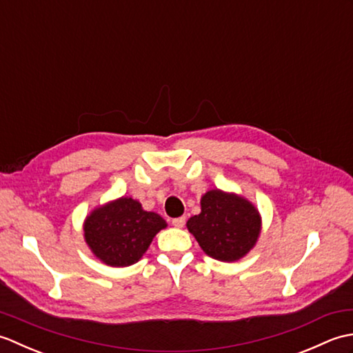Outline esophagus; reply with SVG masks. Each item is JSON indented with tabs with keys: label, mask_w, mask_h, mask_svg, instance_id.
<instances>
[{
	"label": "esophagus",
	"mask_w": 353,
	"mask_h": 353,
	"mask_svg": "<svg viewBox=\"0 0 353 353\" xmlns=\"http://www.w3.org/2000/svg\"><path fill=\"white\" fill-rule=\"evenodd\" d=\"M185 216H179V219H174L172 220V226L177 228V229H182L185 226Z\"/></svg>",
	"instance_id": "34e87169"
}]
</instances>
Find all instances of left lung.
Listing matches in <instances>:
<instances>
[{"mask_svg":"<svg viewBox=\"0 0 353 353\" xmlns=\"http://www.w3.org/2000/svg\"><path fill=\"white\" fill-rule=\"evenodd\" d=\"M200 209L199 215L186 221V228L208 256L234 262L256 245L262 219L250 200L236 192L209 190L200 199Z\"/></svg>","mask_w":353,"mask_h":353,"instance_id":"8db88e82","label":"left lung"}]
</instances>
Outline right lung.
I'll return each instance as SVG.
<instances>
[{"instance_id":"add662e5","label":"right lung","mask_w":353,"mask_h":353,"mask_svg":"<svg viewBox=\"0 0 353 353\" xmlns=\"http://www.w3.org/2000/svg\"><path fill=\"white\" fill-rule=\"evenodd\" d=\"M168 224L138 200L119 197L94 208L83 221L89 250L109 267H129L144 256L156 234Z\"/></svg>"}]
</instances>
